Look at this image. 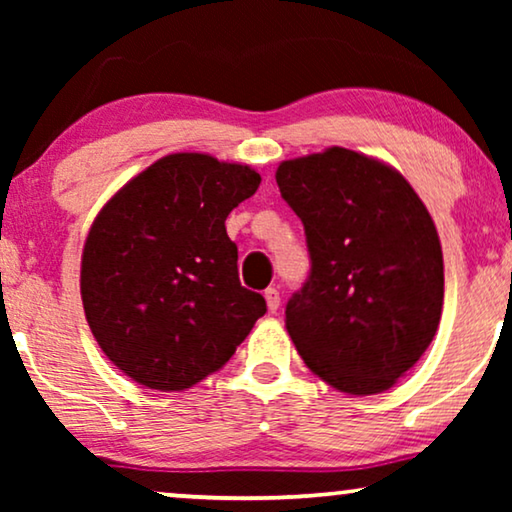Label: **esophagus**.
Masks as SVG:
<instances>
[{"label": "esophagus", "instance_id": "esophagus-1", "mask_svg": "<svg viewBox=\"0 0 512 512\" xmlns=\"http://www.w3.org/2000/svg\"><path fill=\"white\" fill-rule=\"evenodd\" d=\"M265 303H268V310L270 312H277L279 310V303H282V298H279V291L275 289V286L265 289Z\"/></svg>", "mask_w": 512, "mask_h": 512}]
</instances>
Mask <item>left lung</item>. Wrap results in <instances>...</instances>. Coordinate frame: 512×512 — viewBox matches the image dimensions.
<instances>
[{"label": "left lung", "instance_id": "left-lung-1", "mask_svg": "<svg viewBox=\"0 0 512 512\" xmlns=\"http://www.w3.org/2000/svg\"><path fill=\"white\" fill-rule=\"evenodd\" d=\"M277 186L310 251V275L286 303V331L331 387L380 394L438 331L445 277L436 226L401 174L340 146L284 160Z\"/></svg>", "mask_w": 512, "mask_h": 512}]
</instances>
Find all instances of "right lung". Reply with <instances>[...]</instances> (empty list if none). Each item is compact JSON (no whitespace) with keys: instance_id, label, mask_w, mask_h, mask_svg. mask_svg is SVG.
I'll use <instances>...</instances> for the list:
<instances>
[{"instance_id":"add662e5","label":"right lung","mask_w":512,"mask_h":512,"mask_svg":"<svg viewBox=\"0 0 512 512\" xmlns=\"http://www.w3.org/2000/svg\"><path fill=\"white\" fill-rule=\"evenodd\" d=\"M261 174L205 153H172L111 198L90 228L81 298L118 370L181 391L228 363L265 310L244 289L226 219Z\"/></svg>"}]
</instances>
